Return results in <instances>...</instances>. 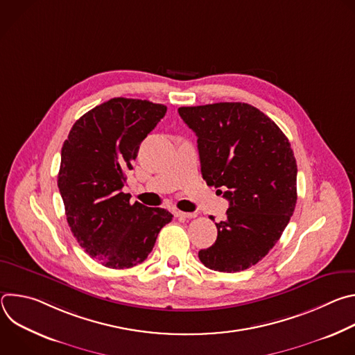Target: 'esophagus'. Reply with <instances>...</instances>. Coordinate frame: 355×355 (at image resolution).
<instances>
[{"label":"esophagus","instance_id":"esophagus-1","mask_svg":"<svg viewBox=\"0 0 355 355\" xmlns=\"http://www.w3.org/2000/svg\"><path fill=\"white\" fill-rule=\"evenodd\" d=\"M174 216L177 218H184V219H192L196 216V214H191V212H181V211H174Z\"/></svg>","mask_w":355,"mask_h":355}]
</instances>
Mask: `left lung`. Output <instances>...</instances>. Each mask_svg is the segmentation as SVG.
I'll return each instance as SVG.
<instances>
[{
    "label": "left lung",
    "instance_id": "left-lung-1",
    "mask_svg": "<svg viewBox=\"0 0 355 355\" xmlns=\"http://www.w3.org/2000/svg\"><path fill=\"white\" fill-rule=\"evenodd\" d=\"M178 114L198 137L202 177L223 187L229 200L226 219L215 223L218 239L198 252L199 260L215 271L247 270L268 254L295 211L291 143L274 121L244 103L181 107Z\"/></svg>",
    "mask_w": 355,
    "mask_h": 355
}]
</instances>
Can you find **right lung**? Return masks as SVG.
I'll use <instances>...</instances> for the list:
<instances>
[{
  "label": "right lung",
  "mask_w": 355,
  "mask_h": 355,
  "mask_svg": "<svg viewBox=\"0 0 355 355\" xmlns=\"http://www.w3.org/2000/svg\"><path fill=\"white\" fill-rule=\"evenodd\" d=\"M166 112L146 99L112 98L84 114L62 147L58 187L67 223L89 257L108 268L143 263L173 220L168 211L130 204L122 192L140 143Z\"/></svg>",
  "instance_id": "obj_1"
}]
</instances>
